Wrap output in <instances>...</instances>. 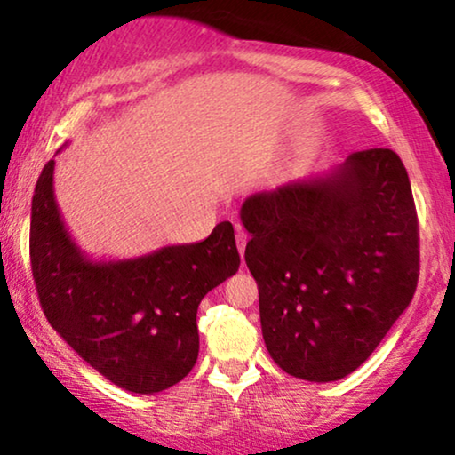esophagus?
<instances>
[{"mask_svg":"<svg viewBox=\"0 0 455 455\" xmlns=\"http://www.w3.org/2000/svg\"><path fill=\"white\" fill-rule=\"evenodd\" d=\"M235 242H238V252H240V257H244V248H246L248 235H246V232H242L240 228H235Z\"/></svg>","mask_w":455,"mask_h":455,"instance_id":"34e87169","label":"esophagus"}]
</instances>
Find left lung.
Listing matches in <instances>:
<instances>
[{
	"instance_id": "left-lung-1",
	"label": "left lung",
	"mask_w": 455,
	"mask_h": 455,
	"mask_svg": "<svg viewBox=\"0 0 455 455\" xmlns=\"http://www.w3.org/2000/svg\"><path fill=\"white\" fill-rule=\"evenodd\" d=\"M240 220L279 369L344 379L375 352L419 283V217L391 148H366L321 178L251 195Z\"/></svg>"
}]
</instances>
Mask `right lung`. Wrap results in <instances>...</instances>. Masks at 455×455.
I'll return each instance as SVG.
<instances>
[{"mask_svg": "<svg viewBox=\"0 0 455 455\" xmlns=\"http://www.w3.org/2000/svg\"><path fill=\"white\" fill-rule=\"evenodd\" d=\"M53 167H43L30 211V265L49 325L117 387L157 394L180 383L198 358V304L240 267L232 223L195 244L92 260L61 220Z\"/></svg>", "mask_w": 455, "mask_h": 455, "instance_id": "add662e5", "label": "right lung"}]
</instances>
